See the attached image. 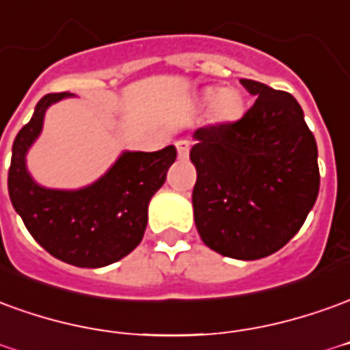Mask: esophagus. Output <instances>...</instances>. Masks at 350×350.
Returning a JSON list of instances; mask_svg holds the SVG:
<instances>
[{"mask_svg": "<svg viewBox=\"0 0 350 350\" xmlns=\"http://www.w3.org/2000/svg\"><path fill=\"white\" fill-rule=\"evenodd\" d=\"M189 148H191V142L189 140H178L176 142V150H178V157L185 159L189 155Z\"/></svg>", "mask_w": 350, "mask_h": 350, "instance_id": "obj_1", "label": "esophagus"}]
</instances>
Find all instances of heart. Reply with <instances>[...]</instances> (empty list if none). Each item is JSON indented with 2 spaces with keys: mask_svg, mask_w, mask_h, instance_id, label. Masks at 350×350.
I'll return each instance as SVG.
<instances>
[{
  "mask_svg": "<svg viewBox=\"0 0 350 350\" xmlns=\"http://www.w3.org/2000/svg\"><path fill=\"white\" fill-rule=\"evenodd\" d=\"M202 98L206 104H212V109L219 119H234L241 116L243 109V100L239 96V92L233 89H217L210 87L204 90Z\"/></svg>",
  "mask_w": 350,
  "mask_h": 350,
  "instance_id": "obj_1",
  "label": "heart"
}]
</instances>
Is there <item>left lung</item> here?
Listing matches in <instances>:
<instances>
[{
	"instance_id": "8db88e82",
	"label": "left lung",
	"mask_w": 350,
	"mask_h": 350,
	"mask_svg": "<svg viewBox=\"0 0 350 350\" xmlns=\"http://www.w3.org/2000/svg\"><path fill=\"white\" fill-rule=\"evenodd\" d=\"M256 96L234 123L195 131L193 216L202 243L234 260L280 250L319 197V150L297 100L254 79Z\"/></svg>"
}]
</instances>
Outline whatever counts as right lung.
Wrapping results in <instances>:
<instances>
[{"label": "right lung", "mask_w": 350, "mask_h": 350, "mask_svg": "<svg viewBox=\"0 0 350 350\" xmlns=\"http://www.w3.org/2000/svg\"><path fill=\"white\" fill-rule=\"evenodd\" d=\"M70 92L45 94L13 142L9 197L26 229L56 260L75 267H106L140 244L148 226L151 197L167 180L176 148L123 151L104 176L79 189L39 185L26 167V155L43 131L47 109Z\"/></svg>", "instance_id": "obj_1"}]
</instances>
